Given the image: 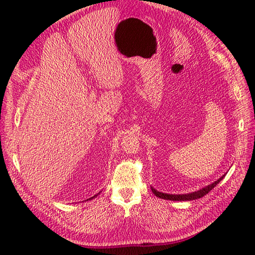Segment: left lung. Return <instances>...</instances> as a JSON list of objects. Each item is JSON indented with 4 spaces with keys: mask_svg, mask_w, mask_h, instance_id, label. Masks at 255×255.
I'll list each match as a JSON object with an SVG mask.
<instances>
[{
    "mask_svg": "<svg viewBox=\"0 0 255 255\" xmlns=\"http://www.w3.org/2000/svg\"><path fill=\"white\" fill-rule=\"evenodd\" d=\"M224 177H225V175L219 177L217 181H215L214 183L209 184V185L203 187L202 189H199V191L187 193V194H166V193H162V192L156 191V189L153 188V187H151V191L153 192V194L155 195L156 197L167 199V200H180V202H181V200H182V202H184V200H194V199L202 198L203 196H205L206 194H208L211 191V189H213L221 180H223Z\"/></svg>",
    "mask_w": 255,
    "mask_h": 255,
    "instance_id": "obj_1",
    "label": "left lung"
}]
</instances>
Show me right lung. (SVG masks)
Wrapping results in <instances>:
<instances>
[{
	"mask_svg": "<svg viewBox=\"0 0 255 255\" xmlns=\"http://www.w3.org/2000/svg\"><path fill=\"white\" fill-rule=\"evenodd\" d=\"M99 194H100V193H99ZM99 194H96V195H94V196H93V197H91V198H89V199L91 200V199H93V198H95V197H96V196H97V195H99ZM89 199H86V200H89Z\"/></svg>",
	"mask_w": 255,
	"mask_h": 255,
	"instance_id": "1",
	"label": "right lung"
}]
</instances>
